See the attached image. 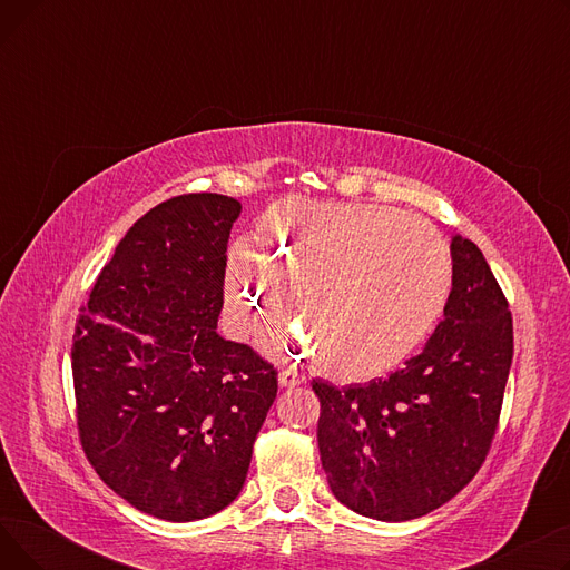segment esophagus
Returning a JSON list of instances; mask_svg holds the SVG:
<instances>
[{"label":"esophagus","instance_id":"esophagus-1","mask_svg":"<svg viewBox=\"0 0 570 570\" xmlns=\"http://www.w3.org/2000/svg\"><path fill=\"white\" fill-rule=\"evenodd\" d=\"M303 383H305V376L297 374V372L291 370V367H284V370L279 372V385H284V387H295V385H303Z\"/></svg>","mask_w":570,"mask_h":570}]
</instances>
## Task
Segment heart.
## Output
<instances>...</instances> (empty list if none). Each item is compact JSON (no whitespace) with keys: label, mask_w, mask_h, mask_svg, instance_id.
Segmentation results:
<instances>
[{"label":"heart","mask_w":570,"mask_h":570,"mask_svg":"<svg viewBox=\"0 0 570 570\" xmlns=\"http://www.w3.org/2000/svg\"><path fill=\"white\" fill-rule=\"evenodd\" d=\"M258 258L235 249L226 293L247 333L282 325L293 293L314 367L370 381L421 346L451 291V254L432 224L391 207L284 203L258 230Z\"/></svg>","instance_id":"b5f03b06"}]
</instances>
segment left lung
<instances>
[{"instance_id":"1","label":"left lung","mask_w":570,"mask_h":570,"mask_svg":"<svg viewBox=\"0 0 570 570\" xmlns=\"http://www.w3.org/2000/svg\"><path fill=\"white\" fill-rule=\"evenodd\" d=\"M451 254L453 291L421 353L363 385L312 381L321 464L357 515L423 518L469 485L490 453L513 363V316L483 252L455 235Z\"/></svg>"}]
</instances>
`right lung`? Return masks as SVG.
I'll use <instances>...</instances> for the list:
<instances>
[{"mask_svg":"<svg viewBox=\"0 0 570 570\" xmlns=\"http://www.w3.org/2000/svg\"><path fill=\"white\" fill-rule=\"evenodd\" d=\"M239 205L175 196L142 215L76 321L71 370L87 462L138 511L219 513L245 485L277 370L219 337L226 245Z\"/></svg>","mask_w":570,"mask_h":570,"instance_id":"add662e5","label":"right lung"}]
</instances>
